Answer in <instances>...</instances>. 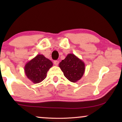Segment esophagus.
<instances>
[{"label": "esophagus", "mask_w": 122, "mask_h": 122, "mask_svg": "<svg viewBox=\"0 0 122 122\" xmlns=\"http://www.w3.org/2000/svg\"><path fill=\"white\" fill-rule=\"evenodd\" d=\"M54 64L55 66H58V64H59V61H54Z\"/></svg>", "instance_id": "34e87169"}]
</instances>
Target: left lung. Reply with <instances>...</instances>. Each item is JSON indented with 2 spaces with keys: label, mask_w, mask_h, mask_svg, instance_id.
Wrapping results in <instances>:
<instances>
[{
  "label": "left lung",
  "mask_w": 122,
  "mask_h": 122,
  "mask_svg": "<svg viewBox=\"0 0 122 122\" xmlns=\"http://www.w3.org/2000/svg\"><path fill=\"white\" fill-rule=\"evenodd\" d=\"M59 67L64 76L72 82H76L82 77L85 71L83 61L72 54H69L59 63Z\"/></svg>",
  "instance_id": "1"
}]
</instances>
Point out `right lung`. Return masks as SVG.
<instances>
[{"label":"right lung","instance_id":"1","mask_svg":"<svg viewBox=\"0 0 122 122\" xmlns=\"http://www.w3.org/2000/svg\"><path fill=\"white\" fill-rule=\"evenodd\" d=\"M53 66L49 59L43 55H37L27 63L24 70L26 76L34 83H38L46 78V73Z\"/></svg>","mask_w":122,"mask_h":122}]
</instances>
